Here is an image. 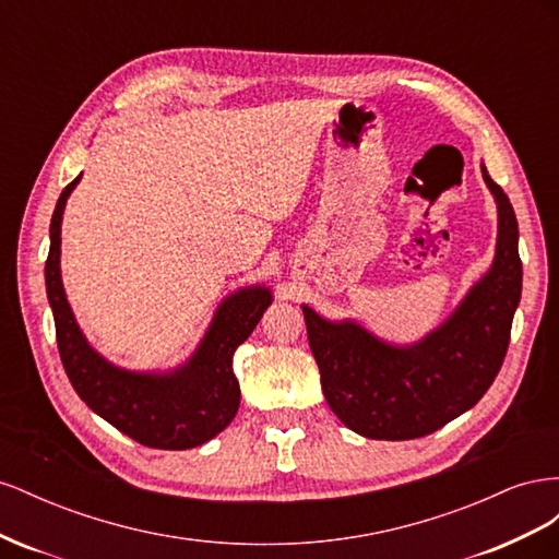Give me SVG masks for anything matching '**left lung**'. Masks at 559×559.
<instances>
[{
  "label": "left lung",
  "instance_id": "1",
  "mask_svg": "<svg viewBox=\"0 0 559 559\" xmlns=\"http://www.w3.org/2000/svg\"><path fill=\"white\" fill-rule=\"evenodd\" d=\"M497 202V249L460 306L413 345L386 343L354 319L331 321L300 306L321 389L335 417L373 441H411L471 411L495 382L522 294L518 218L487 175Z\"/></svg>",
  "mask_w": 559,
  "mask_h": 559
}]
</instances>
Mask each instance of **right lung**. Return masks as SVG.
Masks as SVG:
<instances>
[{"label": "right lung", "mask_w": 559, "mask_h": 559, "mask_svg": "<svg viewBox=\"0 0 559 559\" xmlns=\"http://www.w3.org/2000/svg\"><path fill=\"white\" fill-rule=\"evenodd\" d=\"M81 175L64 186L50 218L46 296L56 319L58 349L74 392L111 427L146 448L189 450L222 433L240 408V382L233 354L273 302L263 284L228 294L210 321L195 352L170 370H128L105 359L83 335L67 302L60 275V226L67 198Z\"/></svg>", "instance_id": "1"}]
</instances>
